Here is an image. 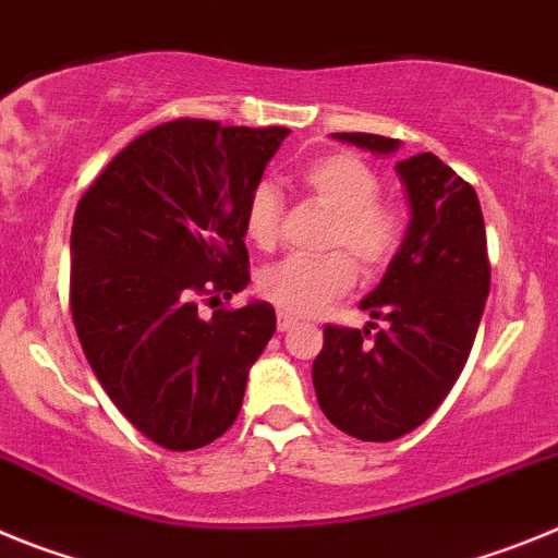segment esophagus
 Segmentation results:
<instances>
[{"mask_svg":"<svg viewBox=\"0 0 558 558\" xmlns=\"http://www.w3.org/2000/svg\"><path fill=\"white\" fill-rule=\"evenodd\" d=\"M295 324H299V318H295V315L282 313V310H279V315H276V327H279V332H290Z\"/></svg>","mask_w":558,"mask_h":558,"instance_id":"esophagus-1","label":"esophagus"}]
</instances>
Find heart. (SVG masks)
<instances>
[{
	"instance_id": "obj_1",
	"label": "heart",
	"mask_w": 558,
	"mask_h": 558,
	"mask_svg": "<svg viewBox=\"0 0 558 558\" xmlns=\"http://www.w3.org/2000/svg\"><path fill=\"white\" fill-rule=\"evenodd\" d=\"M304 192L332 211L324 254L318 259L288 256L268 265L256 279L259 293L290 315H315L340 299L357 279L377 276L393 263L405 243V211L379 198V172L357 153L338 150L310 161L299 175ZM282 195L274 184H256L245 204V236L256 248L270 251L282 229ZM349 253L359 265L353 268Z\"/></svg>"
}]
</instances>
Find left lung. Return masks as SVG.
<instances>
[{
    "mask_svg": "<svg viewBox=\"0 0 558 558\" xmlns=\"http://www.w3.org/2000/svg\"><path fill=\"white\" fill-rule=\"evenodd\" d=\"M372 153H393L377 133H332ZM408 190L405 243L377 290L360 302L373 329L324 327L313 386L324 416L360 441H393L436 411L475 343L489 295V254L477 195L452 167L418 153L397 161Z\"/></svg>",
    "mask_w": 558,
    "mask_h": 558,
    "instance_id": "1",
    "label": "left lung"
}]
</instances>
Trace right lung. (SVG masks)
<instances>
[{
    "label": "right lung",
    "instance_id": "1",
    "mask_svg": "<svg viewBox=\"0 0 558 558\" xmlns=\"http://www.w3.org/2000/svg\"><path fill=\"white\" fill-rule=\"evenodd\" d=\"M288 128L172 120L136 136L83 192L69 307L111 402L165 450H198L234 425L268 347V302L198 313L248 284L245 204Z\"/></svg>",
    "mask_w": 558,
    "mask_h": 558
}]
</instances>
